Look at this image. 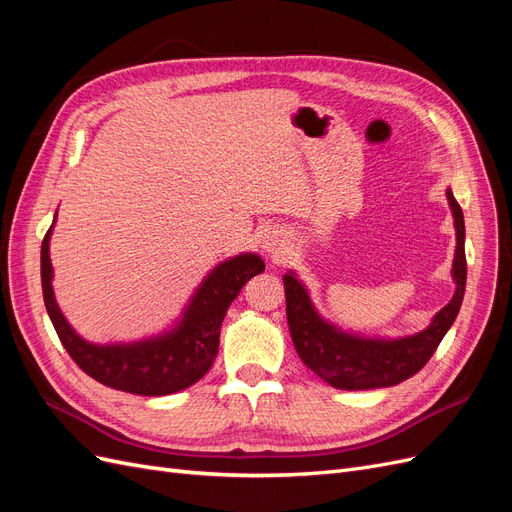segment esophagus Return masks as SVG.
Masks as SVG:
<instances>
[{"label": "esophagus", "instance_id": "esophagus-1", "mask_svg": "<svg viewBox=\"0 0 512 512\" xmlns=\"http://www.w3.org/2000/svg\"><path fill=\"white\" fill-rule=\"evenodd\" d=\"M262 250H265L267 254L277 256V254L284 250V239L277 235L275 230H271V232H267L265 237H262Z\"/></svg>", "mask_w": 512, "mask_h": 512}]
</instances>
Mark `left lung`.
I'll return each mask as SVG.
<instances>
[{"label":"left lung","mask_w":512,"mask_h":512,"mask_svg":"<svg viewBox=\"0 0 512 512\" xmlns=\"http://www.w3.org/2000/svg\"><path fill=\"white\" fill-rule=\"evenodd\" d=\"M448 207L453 211L457 247L453 258L455 294L440 312L431 318L429 327L406 337H361L339 329L337 324L324 320L309 297V290L297 273L284 275L286 316L301 361L324 382L344 391H367L395 386L412 378L436 352L446 331L453 327L466 292V224L463 211L453 192L446 190Z\"/></svg>","instance_id":"left-lung-1"}]
</instances>
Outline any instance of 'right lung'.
<instances>
[{"instance_id": "1", "label": "right lung", "mask_w": 512, "mask_h": 512, "mask_svg": "<svg viewBox=\"0 0 512 512\" xmlns=\"http://www.w3.org/2000/svg\"><path fill=\"white\" fill-rule=\"evenodd\" d=\"M55 222L57 213L40 252L46 312L61 344L87 376L132 395H173L203 378L218 356L220 327L226 309L237 299L247 280L265 271V262L254 252L232 256L205 275L173 327L158 335L134 339V342L96 344L72 329L55 301L49 247Z\"/></svg>"}]
</instances>
